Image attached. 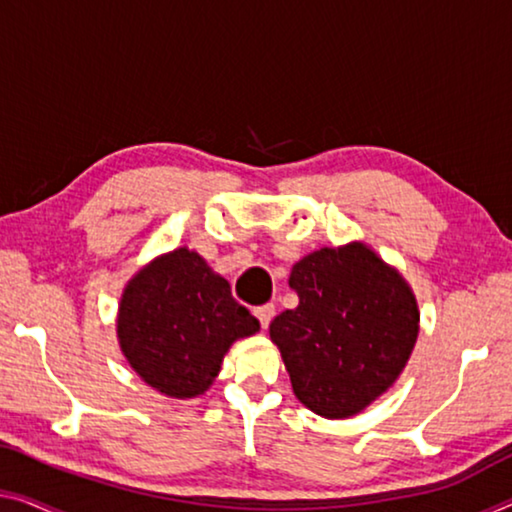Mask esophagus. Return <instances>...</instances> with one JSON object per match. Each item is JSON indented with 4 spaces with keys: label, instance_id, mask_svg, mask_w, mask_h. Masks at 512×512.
<instances>
[{
    "label": "esophagus",
    "instance_id": "34e87169",
    "mask_svg": "<svg viewBox=\"0 0 512 512\" xmlns=\"http://www.w3.org/2000/svg\"><path fill=\"white\" fill-rule=\"evenodd\" d=\"M273 315H276V308H273L271 303L259 305V308H255V317L259 319V324H262V329H269Z\"/></svg>",
    "mask_w": 512,
    "mask_h": 512
}]
</instances>
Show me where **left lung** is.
I'll use <instances>...</instances> for the list:
<instances>
[{"label": "left lung", "instance_id": "1", "mask_svg": "<svg viewBox=\"0 0 512 512\" xmlns=\"http://www.w3.org/2000/svg\"><path fill=\"white\" fill-rule=\"evenodd\" d=\"M299 305L273 319L294 395L324 418H349L384 395L421 331L409 282L363 241L319 248L292 266Z\"/></svg>", "mask_w": 512, "mask_h": 512}]
</instances>
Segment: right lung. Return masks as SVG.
Listing matches in <instances>:
<instances>
[{
  "mask_svg": "<svg viewBox=\"0 0 512 512\" xmlns=\"http://www.w3.org/2000/svg\"><path fill=\"white\" fill-rule=\"evenodd\" d=\"M257 331V319L232 299L230 282L186 246L144 264L126 282L117 312L126 363L144 384L177 400L207 393L234 342Z\"/></svg>",
  "mask_w": 512,
  "mask_h": 512,
  "instance_id": "add662e5",
  "label": "right lung"
}]
</instances>
